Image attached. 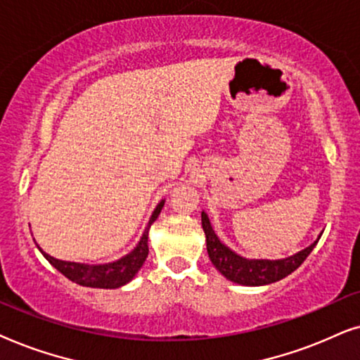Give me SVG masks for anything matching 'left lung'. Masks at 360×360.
I'll return each mask as SVG.
<instances>
[{
    "label": "left lung",
    "instance_id": "left-lung-1",
    "mask_svg": "<svg viewBox=\"0 0 360 360\" xmlns=\"http://www.w3.org/2000/svg\"><path fill=\"white\" fill-rule=\"evenodd\" d=\"M200 219H202L205 242H207V253L212 265L227 280L245 286L270 285L275 283V281H280L281 278L288 276L290 273H293L308 258L321 238L319 236L314 243H311L304 250L295 253V255L288 258H281V260H248V258L237 255L236 252H232L227 245H224L219 240L212 225H210L207 214H200Z\"/></svg>",
    "mask_w": 360,
    "mask_h": 360
}]
</instances>
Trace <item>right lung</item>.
I'll list each match as a JSON object with an SVG mask.
<instances>
[{
  "label": "right lung",
  "mask_w": 360,
  "mask_h": 360,
  "mask_svg": "<svg viewBox=\"0 0 360 360\" xmlns=\"http://www.w3.org/2000/svg\"><path fill=\"white\" fill-rule=\"evenodd\" d=\"M165 200H161L156 205L155 212L151 214L150 222H148L145 232L138 242V245L133 250L120 258L117 262L112 263H103V265H87V263H75V262H64L57 260V258L51 257L49 253H46L41 247H37L41 250L42 255L46 257V260L51 263L52 266L57 268L62 275L69 278L70 281H74L77 285L89 286V288H103V290H113L120 288V286L127 285L128 281H131L138 270L143 266L146 257H148V232H150L151 224L155 222L160 215Z\"/></svg>",
  "instance_id": "add662e5"
}]
</instances>
